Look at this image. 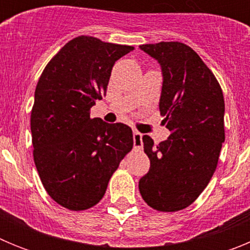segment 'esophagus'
I'll return each mask as SVG.
<instances>
[{"mask_svg":"<svg viewBox=\"0 0 250 250\" xmlns=\"http://www.w3.org/2000/svg\"><path fill=\"white\" fill-rule=\"evenodd\" d=\"M132 139H134V149L140 150L141 147H143V134L135 130Z\"/></svg>","mask_w":250,"mask_h":250,"instance_id":"esophagus-1","label":"esophagus"}]
</instances>
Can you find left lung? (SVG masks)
Wrapping results in <instances>:
<instances>
[{"label":"left lung","instance_id":"left-lung-1","mask_svg":"<svg viewBox=\"0 0 250 250\" xmlns=\"http://www.w3.org/2000/svg\"><path fill=\"white\" fill-rule=\"evenodd\" d=\"M140 48L161 65L159 109L170 136L158 145L149 135L143 138L150 170L139 190L152 209L179 211L198 199L218 165L225 140L223 90L190 46L170 41Z\"/></svg>","mask_w":250,"mask_h":250}]
</instances>
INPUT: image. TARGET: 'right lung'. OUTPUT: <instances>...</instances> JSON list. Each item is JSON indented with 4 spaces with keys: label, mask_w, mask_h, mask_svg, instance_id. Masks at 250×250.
I'll return each instance as SVG.
<instances>
[{
    "label": "right lung",
    "mask_w": 250,
    "mask_h": 250,
    "mask_svg": "<svg viewBox=\"0 0 250 250\" xmlns=\"http://www.w3.org/2000/svg\"><path fill=\"white\" fill-rule=\"evenodd\" d=\"M132 50L92 36L75 37L39 79L31 110L35 165L48 195L68 210L98 204L132 149L127 125L90 118L106 94L115 61Z\"/></svg>",
    "instance_id": "1"
}]
</instances>
